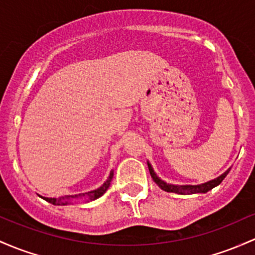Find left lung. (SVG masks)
<instances>
[{
    "instance_id": "1",
    "label": "left lung",
    "mask_w": 255,
    "mask_h": 255,
    "mask_svg": "<svg viewBox=\"0 0 255 255\" xmlns=\"http://www.w3.org/2000/svg\"><path fill=\"white\" fill-rule=\"evenodd\" d=\"M147 166H149V172L151 174V178L153 179V181H155L157 185L161 187L163 191H167V192H175V194H179V195H187V194H198V192H205L209 191V190H212L213 187L218 186L220 183L224 180V178L228 175V173L230 172V169L226 170L224 174L220 175L219 178L214 179V180H211L208 181V183H205V184H201V185H170V184H167L164 183L163 180H161L157 175H156V173L153 172L152 167H151L150 163H147Z\"/></svg>"
}]
</instances>
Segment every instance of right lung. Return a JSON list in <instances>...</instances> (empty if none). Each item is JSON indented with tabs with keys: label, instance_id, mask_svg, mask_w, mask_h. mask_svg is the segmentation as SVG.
Returning a JSON list of instances; mask_svg holds the SVG:
<instances>
[{
	"label": "right lung",
	"instance_id": "1",
	"mask_svg": "<svg viewBox=\"0 0 255 255\" xmlns=\"http://www.w3.org/2000/svg\"><path fill=\"white\" fill-rule=\"evenodd\" d=\"M113 175H114V173L111 172L110 177H109L108 180L105 181L104 185L100 186L99 189L93 190V191L86 192V194H80V195H75V196H66V197H61V198H48V197H42V198H43V200H46L47 202L52 203V205H57V206L68 205L69 200H72V198H77V197H87L89 201H94V200H97V198H99L100 196H103L105 194V191L109 189V186H110V181H111V179H113Z\"/></svg>",
	"mask_w": 255,
	"mask_h": 255
}]
</instances>
